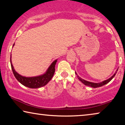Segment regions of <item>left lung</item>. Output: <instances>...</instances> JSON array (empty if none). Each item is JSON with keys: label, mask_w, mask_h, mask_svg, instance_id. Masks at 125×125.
<instances>
[{"label": "left lung", "mask_w": 125, "mask_h": 125, "mask_svg": "<svg viewBox=\"0 0 125 125\" xmlns=\"http://www.w3.org/2000/svg\"><path fill=\"white\" fill-rule=\"evenodd\" d=\"M117 70H118V69H117V70H116V71L115 72V73L114 74V75L113 76H111V77H110V78H109V79H107L106 80H104V81H103V82H100V83H93V82H90L87 81V80H84L83 79H82V78H80L79 76L77 74V73H76V72H75V73L76 74V75H77V77H78V79H79V80L82 82V83H83L84 84V85H87V86H91V87H92V88H96L100 87V86H102L103 85H105V84L108 83L109 82H110L111 80H112V79H113V78L114 77H115V75H116V73H117Z\"/></svg>", "instance_id": "obj_1"}]
</instances>
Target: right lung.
Returning a JSON list of instances; mask_svg holds the SVG:
<instances>
[{
    "label": "right lung",
    "mask_w": 125,
    "mask_h": 125,
    "mask_svg": "<svg viewBox=\"0 0 125 125\" xmlns=\"http://www.w3.org/2000/svg\"><path fill=\"white\" fill-rule=\"evenodd\" d=\"M14 45L15 43L12 46V47ZM57 62V60H54L48 67L45 72L42 74L34 76V77H25V76L20 75L15 70L13 65L12 64L11 54L10 55V63H11V69L15 77L23 85L32 89H37L45 86L51 80L54 75L55 65Z\"/></svg>",
    "instance_id": "obj_1"
}]
</instances>
